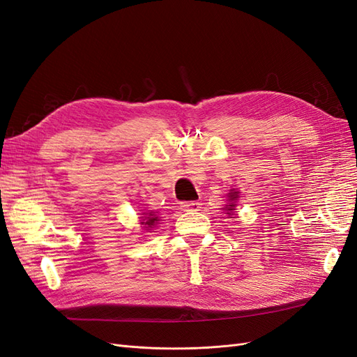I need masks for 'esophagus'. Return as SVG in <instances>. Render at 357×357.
<instances>
[{
	"mask_svg": "<svg viewBox=\"0 0 357 357\" xmlns=\"http://www.w3.org/2000/svg\"><path fill=\"white\" fill-rule=\"evenodd\" d=\"M201 202L198 201H186V202H181L180 204V208L183 211H198L201 208Z\"/></svg>",
	"mask_w": 357,
	"mask_h": 357,
	"instance_id": "esophagus-1",
	"label": "esophagus"
}]
</instances>
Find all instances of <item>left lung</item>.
<instances>
[{"label":"left lung","mask_w":357,"mask_h":357,"mask_svg":"<svg viewBox=\"0 0 357 357\" xmlns=\"http://www.w3.org/2000/svg\"><path fill=\"white\" fill-rule=\"evenodd\" d=\"M236 198H238V192L232 190V192L229 193V201H231V204H229V205H226V210L229 211L228 214H232V213H234V210H235V201H236Z\"/></svg>","instance_id":"8db88e82"}]
</instances>
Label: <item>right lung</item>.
I'll return each mask as SVG.
<instances>
[{
    "mask_svg": "<svg viewBox=\"0 0 357 357\" xmlns=\"http://www.w3.org/2000/svg\"><path fill=\"white\" fill-rule=\"evenodd\" d=\"M155 222H158V218H156V215H155V214H153V211H152V213H149V215H146V219H144L143 225L153 226V225H155Z\"/></svg>",
    "mask_w": 357,
    "mask_h": 357,
    "instance_id": "right-lung-1",
    "label": "right lung"
}]
</instances>
